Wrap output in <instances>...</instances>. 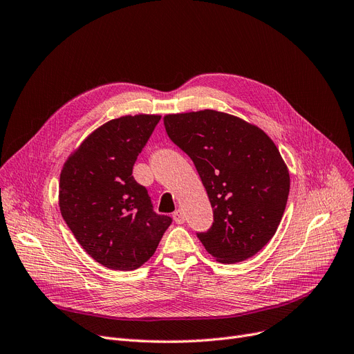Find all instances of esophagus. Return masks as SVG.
<instances>
[{
    "label": "esophagus",
    "mask_w": 354,
    "mask_h": 354,
    "mask_svg": "<svg viewBox=\"0 0 354 354\" xmlns=\"http://www.w3.org/2000/svg\"><path fill=\"white\" fill-rule=\"evenodd\" d=\"M173 218H174V222L177 223V225H183L184 223V221H186V218H184V214H183V212L178 209V210H176L174 213H173Z\"/></svg>",
    "instance_id": "esophagus-1"
}]
</instances>
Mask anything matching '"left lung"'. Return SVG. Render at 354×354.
Returning <instances> with one entry per match:
<instances>
[{
  "label": "left lung",
  "instance_id": "left-lung-1",
  "mask_svg": "<svg viewBox=\"0 0 354 354\" xmlns=\"http://www.w3.org/2000/svg\"><path fill=\"white\" fill-rule=\"evenodd\" d=\"M170 140L196 165L213 207L197 233L222 263L254 257L275 234L290 194V173L274 141L238 116L213 109L164 116Z\"/></svg>",
  "mask_w": 354,
  "mask_h": 354
}]
</instances>
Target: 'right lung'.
I'll return each instance as SVG.
<instances>
[{"instance_id": "1", "label": "right lung", "mask_w": 354, "mask_h": 354, "mask_svg": "<svg viewBox=\"0 0 354 354\" xmlns=\"http://www.w3.org/2000/svg\"><path fill=\"white\" fill-rule=\"evenodd\" d=\"M160 115H127L95 129L63 165L59 206L66 225L88 254L116 271L145 263L171 217L157 214L132 167Z\"/></svg>"}]
</instances>
